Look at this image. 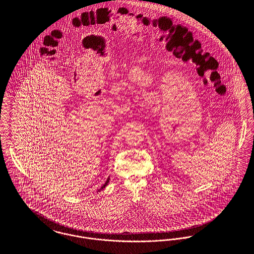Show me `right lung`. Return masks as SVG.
<instances>
[{
	"instance_id": "right-lung-1",
	"label": "right lung",
	"mask_w": 254,
	"mask_h": 254,
	"mask_svg": "<svg viewBox=\"0 0 254 254\" xmlns=\"http://www.w3.org/2000/svg\"><path fill=\"white\" fill-rule=\"evenodd\" d=\"M109 178H108V180H107V182H106V183H105V184H104V185H103V186H102V187H101V189H99V190H98V191H100V190H104V189H105V188H106V187H107V186H108V184H109Z\"/></svg>"
}]
</instances>
